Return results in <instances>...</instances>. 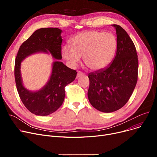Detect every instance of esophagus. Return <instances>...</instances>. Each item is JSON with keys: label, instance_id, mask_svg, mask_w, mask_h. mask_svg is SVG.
I'll return each instance as SVG.
<instances>
[{"label": "esophagus", "instance_id": "1", "mask_svg": "<svg viewBox=\"0 0 157 157\" xmlns=\"http://www.w3.org/2000/svg\"><path fill=\"white\" fill-rule=\"evenodd\" d=\"M84 75V73H82V71H78V73H77V78H79L80 77L83 76Z\"/></svg>", "mask_w": 157, "mask_h": 157}]
</instances>
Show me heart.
I'll return each mask as SVG.
<instances>
[{
	"instance_id": "1",
	"label": "heart",
	"mask_w": 157,
	"mask_h": 157,
	"mask_svg": "<svg viewBox=\"0 0 157 157\" xmlns=\"http://www.w3.org/2000/svg\"><path fill=\"white\" fill-rule=\"evenodd\" d=\"M64 45L61 55L72 67H75L83 57L86 65L92 70L106 68L115 56L117 49L115 36L103 32L87 31L80 33Z\"/></svg>"
}]
</instances>
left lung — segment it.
<instances>
[{"instance_id":"1","label":"left lung","mask_w":157,"mask_h":157,"mask_svg":"<svg viewBox=\"0 0 157 157\" xmlns=\"http://www.w3.org/2000/svg\"><path fill=\"white\" fill-rule=\"evenodd\" d=\"M112 26L115 27L117 37L115 57L106 68L88 75L89 102L104 113L122 108L131 96L137 81L138 58L135 45L121 26Z\"/></svg>"}]
</instances>
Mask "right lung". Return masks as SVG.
<instances>
[{"label": "right lung", "instance_id": "right-lung-1", "mask_svg": "<svg viewBox=\"0 0 157 157\" xmlns=\"http://www.w3.org/2000/svg\"><path fill=\"white\" fill-rule=\"evenodd\" d=\"M62 30L58 28H44L36 30L25 41L19 49L15 60L14 77L17 90L25 106L39 116H46L56 112L62 105L64 87L75 79L77 71L60 61L61 56ZM50 53L57 60L52 64V71L47 83L39 90L32 91L23 85L21 73V62L35 53Z\"/></svg>", "mask_w": 157, "mask_h": 157}]
</instances>
